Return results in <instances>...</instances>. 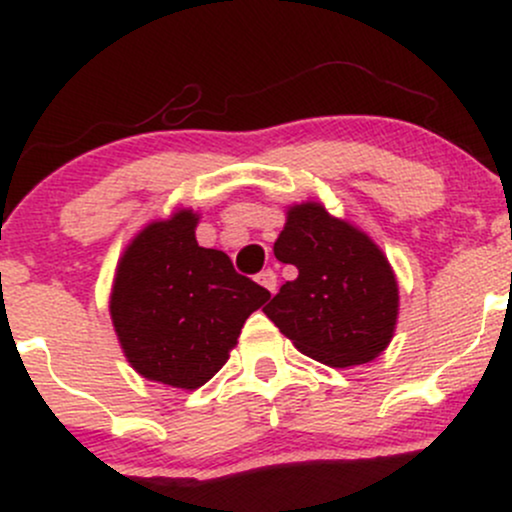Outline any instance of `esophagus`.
Masks as SVG:
<instances>
[{"label":"esophagus","instance_id":"1","mask_svg":"<svg viewBox=\"0 0 512 512\" xmlns=\"http://www.w3.org/2000/svg\"><path fill=\"white\" fill-rule=\"evenodd\" d=\"M257 284L264 286V289H267L274 296V293H276V274L272 272V269H264V272L257 274Z\"/></svg>","mask_w":512,"mask_h":512}]
</instances>
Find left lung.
Listing matches in <instances>:
<instances>
[{
	"label": "left lung",
	"instance_id": "obj_1",
	"mask_svg": "<svg viewBox=\"0 0 512 512\" xmlns=\"http://www.w3.org/2000/svg\"><path fill=\"white\" fill-rule=\"evenodd\" d=\"M274 257L293 264L264 315L305 356L332 368L373 361L395 337L399 286L385 252L325 204L286 209Z\"/></svg>",
	"mask_w": 512,
	"mask_h": 512
}]
</instances>
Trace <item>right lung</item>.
<instances>
[{
	"label": "right lung",
	"mask_w": 512,
	"mask_h": 512,
	"mask_svg": "<svg viewBox=\"0 0 512 512\" xmlns=\"http://www.w3.org/2000/svg\"><path fill=\"white\" fill-rule=\"evenodd\" d=\"M197 223L192 209L146 223L122 252L110 291V320L129 366L180 390L219 373L245 320L269 298L226 252L197 243Z\"/></svg>",
	"instance_id": "right-lung-1"
}]
</instances>
